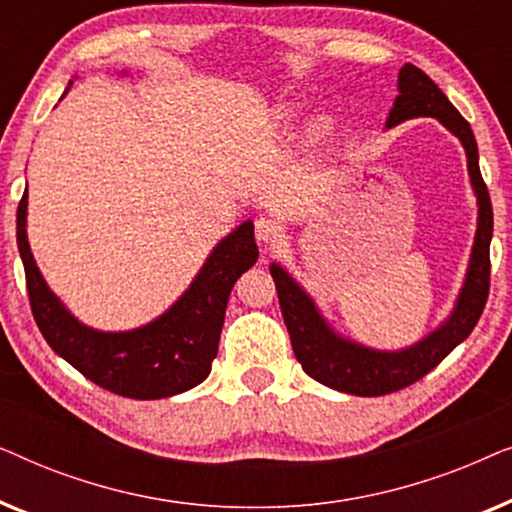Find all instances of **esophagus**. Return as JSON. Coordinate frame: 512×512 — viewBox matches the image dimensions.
Wrapping results in <instances>:
<instances>
[{
  "mask_svg": "<svg viewBox=\"0 0 512 512\" xmlns=\"http://www.w3.org/2000/svg\"><path fill=\"white\" fill-rule=\"evenodd\" d=\"M256 237L258 242L265 244V247H272L282 240V226H279L277 219L272 216H258L256 219Z\"/></svg>",
  "mask_w": 512,
  "mask_h": 512,
  "instance_id": "34e87169",
  "label": "esophagus"
}]
</instances>
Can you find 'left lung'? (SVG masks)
<instances>
[{
  "mask_svg": "<svg viewBox=\"0 0 512 512\" xmlns=\"http://www.w3.org/2000/svg\"><path fill=\"white\" fill-rule=\"evenodd\" d=\"M398 90H401V95L396 97L394 109L389 114V128L408 121V118H438L464 144L468 156V174H471L473 188L478 193V235H475L464 291H461L457 310H454L450 321L440 326L436 333H431L429 338H424L419 345L405 349V352H373V349L359 347L354 342H345L338 335H333L331 328L319 317V312L314 310L312 300L300 291V286L279 265L270 268V275L277 286L284 324L289 328L293 354H296L300 366L317 382L354 396L394 394V391L422 380L459 342H464L471 335L489 296V272H492L489 242H492L494 212L487 184L480 174L478 144H475L471 125L447 100L443 90L431 81V76H426L422 69L410 65V62L401 69Z\"/></svg>",
  "mask_w": 512,
  "mask_h": 512,
  "instance_id": "obj_1",
  "label": "left lung"
}]
</instances>
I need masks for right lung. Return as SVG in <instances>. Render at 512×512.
I'll return each mask as SVG.
<instances>
[{
    "label": "right lung",
    "instance_id": "right-lung-1",
    "mask_svg": "<svg viewBox=\"0 0 512 512\" xmlns=\"http://www.w3.org/2000/svg\"><path fill=\"white\" fill-rule=\"evenodd\" d=\"M27 193L18 205V249L30 307L55 354L111 394L151 401L200 384L219 352L228 296L237 277L256 263L254 223L230 233L184 296L153 324L130 333H97L79 324L48 291L25 235Z\"/></svg>",
    "mask_w": 512,
    "mask_h": 512
}]
</instances>
